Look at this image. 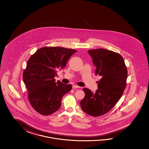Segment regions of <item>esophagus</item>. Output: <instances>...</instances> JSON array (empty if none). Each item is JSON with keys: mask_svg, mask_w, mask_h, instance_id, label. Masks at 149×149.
Masks as SVG:
<instances>
[{"mask_svg": "<svg viewBox=\"0 0 149 149\" xmlns=\"http://www.w3.org/2000/svg\"><path fill=\"white\" fill-rule=\"evenodd\" d=\"M72 87L73 89H75V88H79L80 87L77 86V85H72Z\"/></svg>", "mask_w": 149, "mask_h": 149, "instance_id": "obj_1", "label": "esophagus"}]
</instances>
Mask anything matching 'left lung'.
Masks as SVG:
<instances>
[{
	"mask_svg": "<svg viewBox=\"0 0 149 149\" xmlns=\"http://www.w3.org/2000/svg\"><path fill=\"white\" fill-rule=\"evenodd\" d=\"M97 67L95 75L101 79L95 92L85 88L84 98L80 102L82 110L97 117L109 112L121 98L126 87L127 69L122 56L104 49L88 51Z\"/></svg>",
	"mask_w": 149,
	"mask_h": 149,
	"instance_id": "left-lung-1",
	"label": "left lung"
}]
</instances>
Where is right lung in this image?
<instances>
[{
  "mask_svg": "<svg viewBox=\"0 0 149 149\" xmlns=\"http://www.w3.org/2000/svg\"><path fill=\"white\" fill-rule=\"evenodd\" d=\"M76 50L61 47H44L28 59L23 73L32 107L42 115H50L58 110L63 95L72 88L70 84L56 82L58 69L64 68Z\"/></svg>",
  "mask_w": 149,
  "mask_h": 149,
  "instance_id": "add662e5",
  "label": "right lung"
}]
</instances>
